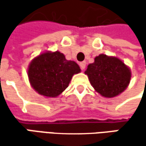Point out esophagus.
I'll list each match as a JSON object with an SVG mask.
<instances>
[{
    "instance_id": "34e87169",
    "label": "esophagus",
    "mask_w": 146,
    "mask_h": 146,
    "mask_svg": "<svg viewBox=\"0 0 146 146\" xmlns=\"http://www.w3.org/2000/svg\"><path fill=\"white\" fill-rule=\"evenodd\" d=\"M79 66H80V68L82 70H84L85 68V67H86V62H82L79 63Z\"/></svg>"
}]
</instances>
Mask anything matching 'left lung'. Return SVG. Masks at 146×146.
I'll return each instance as SVG.
<instances>
[{
  "label": "left lung",
  "mask_w": 146,
  "mask_h": 146,
  "mask_svg": "<svg viewBox=\"0 0 146 146\" xmlns=\"http://www.w3.org/2000/svg\"><path fill=\"white\" fill-rule=\"evenodd\" d=\"M84 73L90 84L102 96L112 98L122 94L129 86L131 70L121 59L100 54L88 65Z\"/></svg>",
  "instance_id": "8db88e82"
}]
</instances>
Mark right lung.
Returning <instances> with one entry per match:
<instances>
[{"label": "right lung", "instance_id": "1", "mask_svg": "<svg viewBox=\"0 0 146 146\" xmlns=\"http://www.w3.org/2000/svg\"><path fill=\"white\" fill-rule=\"evenodd\" d=\"M79 66L56 51H44L35 56L28 68L32 88L46 98L60 96L68 86L74 74L80 73Z\"/></svg>", "mask_w": 146, "mask_h": 146}]
</instances>
